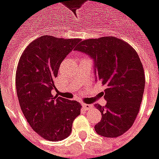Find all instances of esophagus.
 <instances>
[{
	"instance_id": "esophagus-1",
	"label": "esophagus",
	"mask_w": 159,
	"mask_h": 159,
	"mask_svg": "<svg viewBox=\"0 0 159 159\" xmlns=\"http://www.w3.org/2000/svg\"><path fill=\"white\" fill-rule=\"evenodd\" d=\"M82 107H84L85 109H89L92 107V105H89V104H86V103H82Z\"/></svg>"
}]
</instances>
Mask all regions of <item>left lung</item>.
I'll return each mask as SVG.
<instances>
[{
    "instance_id": "obj_1",
    "label": "left lung",
    "mask_w": 159,
    "mask_h": 159,
    "mask_svg": "<svg viewBox=\"0 0 159 159\" xmlns=\"http://www.w3.org/2000/svg\"><path fill=\"white\" fill-rule=\"evenodd\" d=\"M79 51L91 57L99 81L105 86L102 96L105 107L94 104L102 120L94 126L100 136L117 137L129 130L137 118L145 85V75L136 50L116 37L87 39L78 44Z\"/></svg>"
}]
</instances>
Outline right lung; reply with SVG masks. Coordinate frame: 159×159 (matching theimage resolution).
I'll return each instance as SVG.
<instances>
[{
	"mask_svg": "<svg viewBox=\"0 0 159 159\" xmlns=\"http://www.w3.org/2000/svg\"><path fill=\"white\" fill-rule=\"evenodd\" d=\"M80 41L43 36L28 45L18 62L16 87L21 109L33 130L49 141L69 137L80 114V102L52 94L60 64Z\"/></svg>",
	"mask_w": 159,
	"mask_h": 159,
	"instance_id": "1",
	"label": "right lung"
}]
</instances>
